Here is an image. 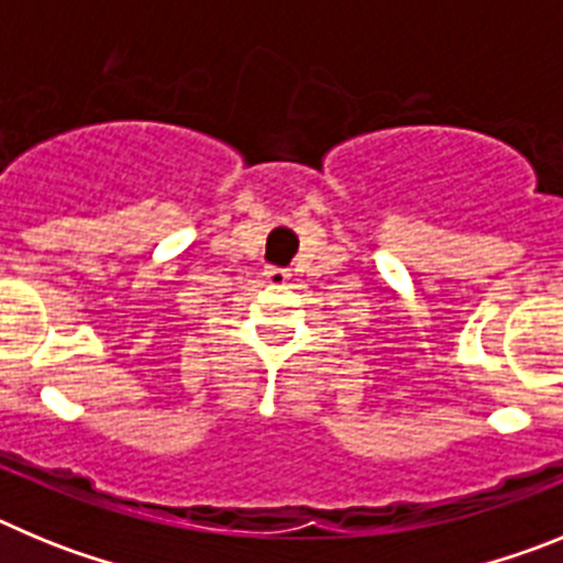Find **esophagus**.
<instances>
[{"label": "esophagus", "mask_w": 563, "mask_h": 563, "mask_svg": "<svg viewBox=\"0 0 563 563\" xmlns=\"http://www.w3.org/2000/svg\"><path fill=\"white\" fill-rule=\"evenodd\" d=\"M265 278L271 282V285H285L287 278H290V273H287L285 267H267Z\"/></svg>", "instance_id": "obj_1"}]
</instances>
